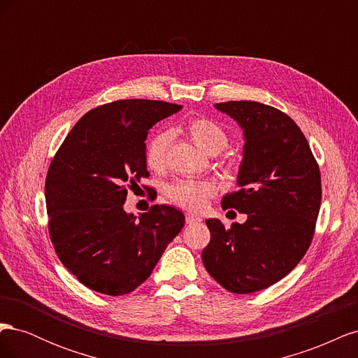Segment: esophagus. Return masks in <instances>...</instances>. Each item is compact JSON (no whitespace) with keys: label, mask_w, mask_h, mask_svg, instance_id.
<instances>
[{"label":"esophagus","mask_w":358,"mask_h":358,"mask_svg":"<svg viewBox=\"0 0 358 358\" xmlns=\"http://www.w3.org/2000/svg\"><path fill=\"white\" fill-rule=\"evenodd\" d=\"M185 220H187V224H197V222H201V216L194 215V213H187Z\"/></svg>","instance_id":"esophagus-1"}]
</instances>
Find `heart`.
I'll return each mask as SVG.
<instances>
[{"label": "heart", "instance_id": "heart-1", "mask_svg": "<svg viewBox=\"0 0 358 358\" xmlns=\"http://www.w3.org/2000/svg\"><path fill=\"white\" fill-rule=\"evenodd\" d=\"M185 131L203 152L209 155L220 154L229 145V133L209 117H194L187 124ZM171 142V133L161 129L146 142L145 159L150 170H161L166 166L167 149ZM215 194L209 182L178 180L167 188V197L185 209L199 210Z\"/></svg>", "mask_w": 358, "mask_h": 358}]
</instances>
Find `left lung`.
<instances>
[{
    "label": "left lung",
    "mask_w": 358,
    "mask_h": 358,
    "mask_svg": "<svg viewBox=\"0 0 358 358\" xmlns=\"http://www.w3.org/2000/svg\"><path fill=\"white\" fill-rule=\"evenodd\" d=\"M243 129L239 191L222 209L246 213L225 229L208 220L210 242L201 259L225 289L249 294L276 284L294 268L312 242L321 206V175L308 140L292 119L257 101L216 103Z\"/></svg>",
    "instance_id": "left-lung-1"
}]
</instances>
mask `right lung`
I'll return each mask as SVG.
<instances>
[{
    "label": "right lung",
    "instance_id": "1",
    "mask_svg": "<svg viewBox=\"0 0 358 358\" xmlns=\"http://www.w3.org/2000/svg\"><path fill=\"white\" fill-rule=\"evenodd\" d=\"M182 109L155 100H117L83 115L53 157L46 176L50 241L85 287L107 296L134 291L152 273L185 224L171 206L124 210L128 189L146 170L148 131Z\"/></svg>",
    "mask_w": 358,
    "mask_h": 358
}]
</instances>
